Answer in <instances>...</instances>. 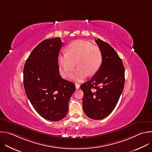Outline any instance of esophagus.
Returning <instances> with one entry per match:
<instances>
[{
  "mask_svg": "<svg viewBox=\"0 0 152 152\" xmlns=\"http://www.w3.org/2000/svg\"><path fill=\"white\" fill-rule=\"evenodd\" d=\"M75 86H76V89H79V88H80V85L76 83V84H75Z\"/></svg>",
  "mask_w": 152,
  "mask_h": 152,
  "instance_id": "1",
  "label": "esophagus"
}]
</instances>
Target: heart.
<instances>
[{
    "label": "heart",
    "mask_w": 152,
    "mask_h": 152,
    "mask_svg": "<svg viewBox=\"0 0 152 152\" xmlns=\"http://www.w3.org/2000/svg\"><path fill=\"white\" fill-rule=\"evenodd\" d=\"M66 50V54H60L58 57V64L64 76H69L76 64L77 68L72 77L76 81L80 82L88 75L95 74L102 66V51L98 46L93 45L89 41L75 40L67 46Z\"/></svg>",
    "instance_id": "obj_1"
}]
</instances>
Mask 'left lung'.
Returning a JSON list of instances; mask_svg holds the SVG:
<instances>
[{
	"instance_id": "left-lung-1",
	"label": "left lung",
	"mask_w": 152,
	"mask_h": 152,
	"mask_svg": "<svg viewBox=\"0 0 152 152\" xmlns=\"http://www.w3.org/2000/svg\"><path fill=\"white\" fill-rule=\"evenodd\" d=\"M102 53L103 61L91 80L80 86L83 92V109L95 120L103 119L115 108L125 83V68L115 49L99 39L95 40Z\"/></svg>"
}]
</instances>
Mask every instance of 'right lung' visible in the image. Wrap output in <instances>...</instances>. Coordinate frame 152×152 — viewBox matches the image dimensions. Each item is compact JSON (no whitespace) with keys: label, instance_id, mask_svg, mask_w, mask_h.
<instances>
[{"label":"right lung","instance_id":"obj_1","mask_svg":"<svg viewBox=\"0 0 152 152\" xmlns=\"http://www.w3.org/2000/svg\"><path fill=\"white\" fill-rule=\"evenodd\" d=\"M64 43L60 37L46 39L30 54L23 70L26 94L38 114L50 121L63 119L75 85L63 79L58 57Z\"/></svg>","mask_w":152,"mask_h":152}]
</instances>
